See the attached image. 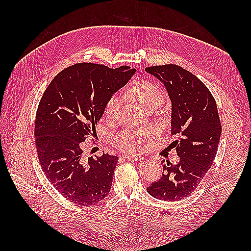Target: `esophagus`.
Wrapping results in <instances>:
<instances>
[{
	"instance_id": "obj_1",
	"label": "esophagus",
	"mask_w": 251,
	"mask_h": 251,
	"mask_svg": "<svg viewBox=\"0 0 251 251\" xmlns=\"http://www.w3.org/2000/svg\"><path fill=\"white\" fill-rule=\"evenodd\" d=\"M124 158L127 159V161H134V162H139L143 159V157L141 156H124Z\"/></svg>"
}]
</instances>
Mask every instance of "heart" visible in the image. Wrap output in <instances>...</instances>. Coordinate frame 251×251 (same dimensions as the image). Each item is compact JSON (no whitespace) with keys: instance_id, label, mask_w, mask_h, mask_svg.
Wrapping results in <instances>:
<instances>
[{"instance_id":"obj_1","label":"heart","mask_w":251,"mask_h":251,"mask_svg":"<svg viewBox=\"0 0 251 251\" xmlns=\"http://www.w3.org/2000/svg\"><path fill=\"white\" fill-rule=\"evenodd\" d=\"M128 96L135 103L146 111L157 108L163 103L165 98L161 87L148 79H143L132 85L128 89ZM121 103L122 100L117 95H112L109 97L103 109V114L106 120L114 121L116 119ZM152 132L150 128L146 127H141L136 130H124L113 137L112 145L123 153L136 155L145 150L147 141L151 138Z\"/></svg>"}]
</instances>
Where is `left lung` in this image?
I'll return each instance as SVG.
<instances>
[{
    "mask_svg": "<svg viewBox=\"0 0 251 251\" xmlns=\"http://www.w3.org/2000/svg\"><path fill=\"white\" fill-rule=\"evenodd\" d=\"M162 81L173 102L172 134L180 161L163 165V174L147 191L162 201H181L193 193L215 161L221 124L214 96L193 73L177 65L148 67Z\"/></svg>",
    "mask_w": 251,
    "mask_h": 251,
    "instance_id": "8db88e82",
    "label": "left lung"
}]
</instances>
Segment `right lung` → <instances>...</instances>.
I'll return each instance as SVG.
<instances>
[{
    "instance_id": "right-lung-1",
    "label": "right lung",
    "mask_w": 251,
    "mask_h": 251,
    "mask_svg": "<svg viewBox=\"0 0 251 251\" xmlns=\"http://www.w3.org/2000/svg\"><path fill=\"white\" fill-rule=\"evenodd\" d=\"M136 69L78 62L52 78L40 100L34 140L50 182L74 204L92 206L109 194L119 157H83V142L96 141V125L106 100L129 81Z\"/></svg>"
}]
</instances>
